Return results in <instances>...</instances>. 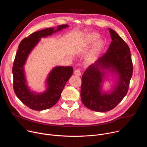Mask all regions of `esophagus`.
<instances>
[{
	"mask_svg": "<svg viewBox=\"0 0 147 147\" xmlns=\"http://www.w3.org/2000/svg\"><path fill=\"white\" fill-rule=\"evenodd\" d=\"M74 74L79 76L81 75V72L79 69H77V70H74Z\"/></svg>",
	"mask_w": 147,
	"mask_h": 147,
	"instance_id": "esophagus-1",
	"label": "esophagus"
}]
</instances>
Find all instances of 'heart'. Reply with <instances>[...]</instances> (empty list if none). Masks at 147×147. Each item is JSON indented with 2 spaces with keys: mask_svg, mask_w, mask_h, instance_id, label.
I'll use <instances>...</instances> for the list:
<instances>
[{
  "mask_svg": "<svg viewBox=\"0 0 147 147\" xmlns=\"http://www.w3.org/2000/svg\"><path fill=\"white\" fill-rule=\"evenodd\" d=\"M98 35L96 34H90V35L87 36V40H88V42H92L93 40H94L95 39H96L98 38ZM101 44H102V42H101L100 41H98V42H97L95 44V49L93 50V51L91 53V54H90V57H92V56L95 54V53L96 52V51L97 48L100 46Z\"/></svg>",
  "mask_w": 147,
  "mask_h": 147,
  "instance_id": "b5f03b06",
  "label": "heart"
}]
</instances>
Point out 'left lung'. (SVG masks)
I'll return each instance as SVG.
<instances>
[{
	"instance_id": "8db88e82",
	"label": "left lung",
	"mask_w": 147,
	"mask_h": 147,
	"mask_svg": "<svg viewBox=\"0 0 147 147\" xmlns=\"http://www.w3.org/2000/svg\"><path fill=\"white\" fill-rule=\"evenodd\" d=\"M109 30L112 39L109 48L87 69L81 78L82 102L87 108L96 112H107L115 108L126 95L133 75V65L129 46L114 30ZM103 68L119 74L118 84L110 93L101 91Z\"/></svg>"
}]
</instances>
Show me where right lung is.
Masks as SVG:
<instances>
[{"mask_svg":"<svg viewBox=\"0 0 147 147\" xmlns=\"http://www.w3.org/2000/svg\"><path fill=\"white\" fill-rule=\"evenodd\" d=\"M68 26L60 25L56 30L50 28L34 32L24 38L18 45L12 69L13 89L18 99L32 110L43 111L55 105L59 100L67 81L72 76L73 69L71 66H57L53 69L47 80V91L37 94L31 92L26 84L23 66L27 58L40 38L51 35Z\"/></svg>","mask_w":147,"mask_h":147,"instance_id":"1","label":"right lung"}]
</instances>
